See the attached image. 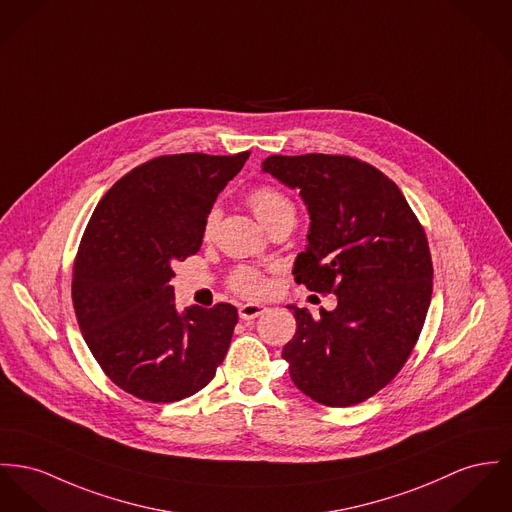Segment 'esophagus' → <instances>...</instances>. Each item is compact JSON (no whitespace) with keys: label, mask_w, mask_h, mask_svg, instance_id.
Instances as JSON below:
<instances>
[{"label":"esophagus","mask_w":512,"mask_h":512,"mask_svg":"<svg viewBox=\"0 0 512 512\" xmlns=\"http://www.w3.org/2000/svg\"><path fill=\"white\" fill-rule=\"evenodd\" d=\"M265 310L267 308L261 306V304H241L239 306V317L241 319H253V317H259Z\"/></svg>","instance_id":"obj_1"}]
</instances>
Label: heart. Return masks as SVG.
<instances>
[{
  "label": "heart",
  "mask_w": 512,
  "mask_h": 512,
  "mask_svg": "<svg viewBox=\"0 0 512 512\" xmlns=\"http://www.w3.org/2000/svg\"><path fill=\"white\" fill-rule=\"evenodd\" d=\"M247 202H249L251 210L255 212V216L259 218V222L267 228H271L280 220H296L294 202L275 187H269V185L255 187L247 195ZM218 218H220V210L210 208L206 214V220H204V228H202L204 237L212 236V232L218 224ZM230 286H232V290H236L237 294H241L245 298H261L269 292L267 276L253 267L236 269L230 276Z\"/></svg>",
  "instance_id": "b5f03b06"
}]
</instances>
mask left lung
<instances>
[{
  "label": "left lung",
  "mask_w": 512,
  "mask_h": 512,
  "mask_svg": "<svg viewBox=\"0 0 512 512\" xmlns=\"http://www.w3.org/2000/svg\"><path fill=\"white\" fill-rule=\"evenodd\" d=\"M310 212L298 284L335 294L314 319L288 306L296 335L282 349L300 392L327 407L356 405L388 386L413 351L433 296L423 226L394 181L349 156H271L263 161Z\"/></svg>",
  "instance_id": "8db88e82"
}]
</instances>
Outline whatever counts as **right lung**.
Returning <instances> with one entry per match:
<instances>
[{"instance_id":"add662e5","label":"right lung","mask_w":512,"mask_h":512,"mask_svg":"<svg viewBox=\"0 0 512 512\" xmlns=\"http://www.w3.org/2000/svg\"><path fill=\"white\" fill-rule=\"evenodd\" d=\"M247 158L150 159L118 179L85 228L72 276L79 329L111 382L138 399L197 394L228 353L236 308L179 312L169 282L171 265L200 249L208 210Z\"/></svg>"}]
</instances>
